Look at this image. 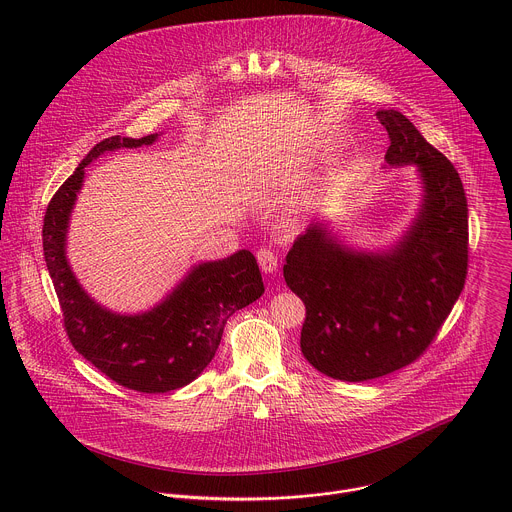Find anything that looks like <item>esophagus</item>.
<instances>
[{
  "label": "esophagus",
  "mask_w": 512,
  "mask_h": 512,
  "mask_svg": "<svg viewBox=\"0 0 512 512\" xmlns=\"http://www.w3.org/2000/svg\"><path fill=\"white\" fill-rule=\"evenodd\" d=\"M257 261H259V267L265 271V273H273L277 271L279 267V257L275 255V251L263 247L257 251Z\"/></svg>",
  "instance_id": "esophagus-1"
}]
</instances>
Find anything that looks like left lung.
I'll return each instance as SVG.
<instances>
[{
  "mask_svg": "<svg viewBox=\"0 0 512 512\" xmlns=\"http://www.w3.org/2000/svg\"><path fill=\"white\" fill-rule=\"evenodd\" d=\"M387 163H415L425 183L419 219L385 255L355 253L323 229L299 235L285 281L307 317L301 351L323 375L361 383L415 363L453 311L469 269V207L455 165L399 111H377Z\"/></svg>",
  "mask_w": 512,
  "mask_h": 512,
  "instance_id": "8db88e82",
  "label": "left lung"
}]
</instances>
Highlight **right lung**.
Returning a JSON list of instances; mask_svg holds the SVG:
<instances>
[{
  "mask_svg": "<svg viewBox=\"0 0 512 512\" xmlns=\"http://www.w3.org/2000/svg\"><path fill=\"white\" fill-rule=\"evenodd\" d=\"M155 137L99 141L51 197L41 231L69 343L107 379L149 395L181 389L199 377L215 357L227 319L265 293L259 265L247 249L195 267L161 305L135 317L101 309L79 287L65 259V233L85 167L105 151L149 145Z\"/></svg>",
  "mask_w": 512,
  "mask_h": 512,
  "instance_id": "add662e5",
  "label": "right lung"
}]
</instances>
